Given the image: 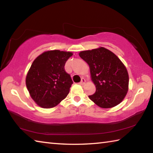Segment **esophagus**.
I'll return each instance as SVG.
<instances>
[{
    "instance_id": "1",
    "label": "esophagus",
    "mask_w": 153,
    "mask_h": 153,
    "mask_svg": "<svg viewBox=\"0 0 153 153\" xmlns=\"http://www.w3.org/2000/svg\"><path fill=\"white\" fill-rule=\"evenodd\" d=\"M85 83H86V79H85L84 78H82V80H81V82H79V84L80 85H84Z\"/></svg>"
}]
</instances>
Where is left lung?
<instances>
[{
  "label": "left lung",
  "instance_id": "left-lung-1",
  "mask_svg": "<svg viewBox=\"0 0 153 153\" xmlns=\"http://www.w3.org/2000/svg\"><path fill=\"white\" fill-rule=\"evenodd\" d=\"M79 55L88 64L96 86L94 94L88 96L90 99L104 108L120 104L128 91L129 76L117 56L104 47L81 51Z\"/></svg>",
  "mask_w": 153,
  "mask_h": 153
}]
</instances>
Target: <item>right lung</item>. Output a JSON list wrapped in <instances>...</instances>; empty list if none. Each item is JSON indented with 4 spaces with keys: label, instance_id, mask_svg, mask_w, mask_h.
Here are the masks:
<instances>
[{
    "label": "right lung",
    "instance_id": "add662e5",
    "mask_svg": "<svg viewBox=\"0 0 153 153\" xmlns=\"http://www.w3.org/2000/svg\"><path fill=\"white\" fill-rule=\"evenodd\" d=\"M72 55V52L48 51L33 61L25 84L31 98L40 107H55L69 94L73 82L64 66Z\"/></svg>",
    "mask_w": 153,
    "mask_h": 153
}]
</instances>
